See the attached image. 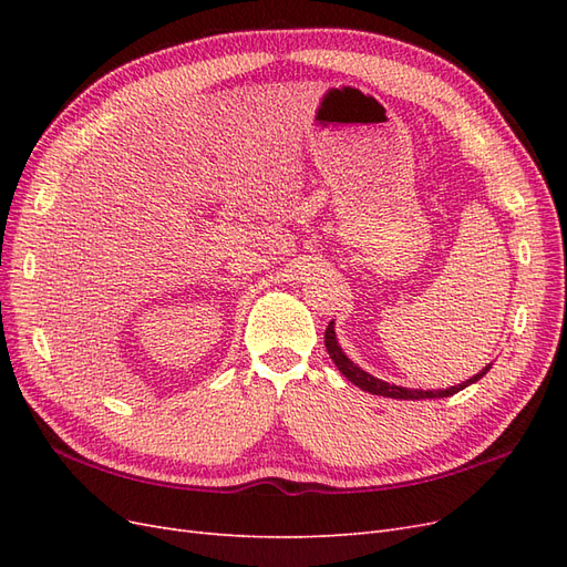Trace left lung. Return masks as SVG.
Returning a JSON list of instances; mask_svg holds the SVG:
<instances>
[{
	"mask_svg": "<svg viewBox=\"0 0 567 567\" xmlns=\"http://www.w3.org/2000/svg\"><path fill=\"white\" fill-rule=\"evenodd\" d=\"M323 346H326V350H329V354H331V359H333V364L338 367V371H340L342 375H346V379H348L350 383H354L357 388H362V390H367V392H371V394H381V398H392V400H427V398L435 400V398H450V394H456L458 390L468 388L471 383H477V381L483 379V375L492 369V364H487L483 371L475 373L473 379L463 381V383H458V385H452V388H447V390H411V388L390 385V383H385V381H381V379H375V375L367 373L364 369H359L354 362H350L348 354L342 352V348L338 346L333 321H329V326H326Z\"/></svg>",
	"mask_w": 567,
	"mask_h": 567,
	"instance_id": "1",
	"label": "left lung"
}]
</instances>
